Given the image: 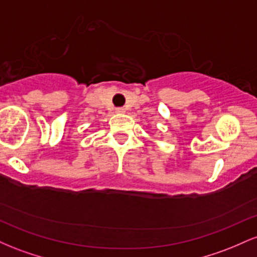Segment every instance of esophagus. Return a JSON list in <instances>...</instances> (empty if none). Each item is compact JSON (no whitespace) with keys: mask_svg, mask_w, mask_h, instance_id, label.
I'll return each mask as SVG.
<instances>
[{"mask_svg":"<svg viewBox=\"0 0 257 257\" xmlns=\"http://www.w3.org/2000/svg\"><path fill=\"white\" fill-rule=\"evenodd\" d=\"M116 112H117V113H124L125 108L124 107H117L116 108Z\"/></svg>","mask_w":257,"mask_h":257,"instance_id":"obj_1","label":"esophagus"}]
</instances>
